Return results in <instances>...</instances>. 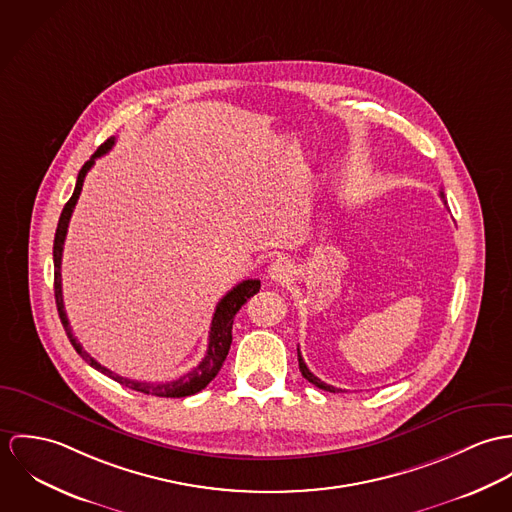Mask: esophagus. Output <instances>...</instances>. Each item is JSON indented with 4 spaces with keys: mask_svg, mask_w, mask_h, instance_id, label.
Instances as JSON below:
<instances>
[{
    "mask_svg": "<svg viewBox=\"0 0 512 512\" xmlns=\"http://www.w3.org/2000/svg\"><path fill=\"white\" fill-rule=\"evenodd\" d=\"M269 279L273 283H288L290 277H292V265L286 261V259H277L269 265V271H267Z\"/></svg>",
    "mask_w": 512,
    "mask_h": 512,
    "instance_id": "1",
    "label": "esophagus"
}]
</instances>
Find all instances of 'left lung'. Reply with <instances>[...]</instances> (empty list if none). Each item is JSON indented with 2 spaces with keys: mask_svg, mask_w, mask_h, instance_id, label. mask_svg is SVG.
<instances>
[{
  "mask_svg": "<svg viewBox=\"0 0 512 512\" xmlns=\"http://www.w3.org/2000/svg\"><path fill=\"white\" fill-rule=\"evenodd\" d=\"M440 196L444 198V190H440ZM298 367H300V373H302V377L306 379V381H310L312 385H316L318 389H322V391H328V393H340V389H336V387H332V385H328V383H324V381H320L314 373H310V369L306 367V363H304V359H302V355H300V349H298Z\"/></svg>",
  "mask_w": 512,
  "mask_h": 512,
  "instance_id": "obj_1",
  "label": "left lung"
}]
</instances>
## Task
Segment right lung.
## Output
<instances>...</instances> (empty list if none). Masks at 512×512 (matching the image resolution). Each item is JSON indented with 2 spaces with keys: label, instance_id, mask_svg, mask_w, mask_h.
Instances as JSON below:
<instances>
[{
  "label": "right lung",
  "instance_id": "obj_1",
  "mask_svg": "<svg viewBox=\"0 0 512 512\" xmlns=\"http://www.w3.org/2000/svg\"><path fill=\"white\" fill-rule=\"evenodd\" d=\"M115 137H110L106 143H102L98 147V151L90 157V161L84 163V167L78 172V178H76V186H74V192L70 196V200L64 204L62 208V214H60V220H58L57 233H55V245H53V261H55V300H57L58 316H60V322L66 330V336L72 343V347L78 351V355L88 363L92 365L94 369L102 371L104 375L112 377L114 381H117L119 385L127 387V389H133L137 393H145V395H153V397H167V398H182L190 397V395H196L200 393L216 375L218 371L222 369L226 357H228L229 345H231V326H233V318L235 314L239 312V308L253 296L259 292L261 288V281L257 279H247L243 283L235 284L228 294L218 302L216 306V312H214V318H212V324H210V336H208V351L204 355V359L192 369L188 371L186 375H182L180 379H174V381H165V383H145V381H133V379H127V377H121L114 371L102 367L94 357H90V353H86L82 349V345L78 343V340L72 336V330H70V324H68V318H66V312H64V302H62V279H60V263H62V249H64V239H66V231H68V222H70V216L74 212V206L78 202V196L82 192V184H84V178L88 171L94 167L96 159H100L104 153H108L112 147H114Z\"/></svg>",
  "mask_w": 512,
  "mask_h": 512
}]
</instances>
